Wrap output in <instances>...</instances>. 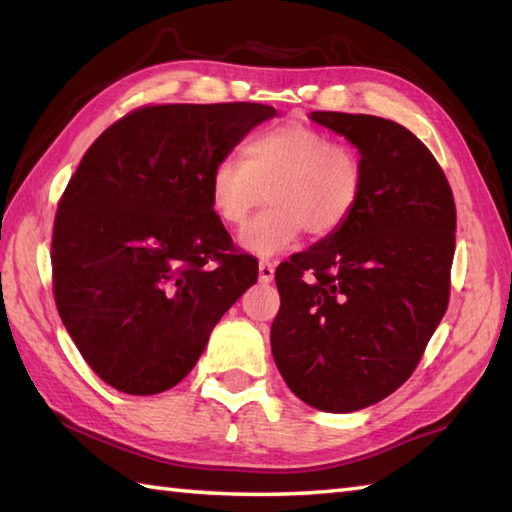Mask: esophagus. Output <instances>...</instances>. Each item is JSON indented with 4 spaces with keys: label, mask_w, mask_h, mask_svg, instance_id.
<instances>
[{
    "label": "esophagus",
    "mask_w": 512,
    "mask_h": 512,
    "mask_svg": "<svg viewBox=\"0 0 512 512\" xmlns=\"http://www.w3.org/2000/svg\"><path fill=\"white\" fill-rule=\"evenodd\" d=\"M275 277V264L273 262H259V282L268 284Z\"/></svg>",
    "instance_id": "obj_1"
}]
</instances>
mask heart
<instances>
[{
	"mask_svg": "<svg viewBox=\"0 0 512 512\" xmlns=\"http://www.w3.org/2000/svg\"><path fill=\"white\" fill-rule=\"evenodd\" d=\"M362 194L356 150L322 129L286 120L250 136L241 156H224L208 176L210 208L226 226H241L262 199L268 208L241 230L239 246L273 257L306 230L329 237L351 219Z\"/></svg>",
	"mask_w": 512,
	"mask_h": 512,
	"instance_id": "b5f03b06",
	"label": "heart"
}]
</instances>
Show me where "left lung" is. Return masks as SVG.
Masks as SVG:
<instances>
[{"label": "left lung", "mask_w": 512, "mask_h": 512, "mask_svg": "<svg viewBox=\"0 0 512 512\" xmlns=\"http://www.w3.org/2000/svg\"><path fill=\"white\" fill-rule=\"evenodd\" d=\"M358 147L362 194L338 232L277 266L275 365L322 412H356L396 392L448 309L454 257L450 183L432 152L394 120L309 116Z\"/></svg>", "instance_id": "8db88e82"}]
</instances>
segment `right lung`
Instances as JSON below:
<instances>
[{"instance_id":"add662e5","label":"right lung","mask_w":512,"mask_h":512,"mask_svg":"<svg viewBox=\"0 0 512 512\" xmlns=\"http://www.w3.org/2000/svg\"><path fill=\"white\" fill-rule=\"evenodd\" d=\"M275 114L257 102L143 107L82 156L55 215L53 293L82 358L118 392L181 383L257 282L210 208L208 176Z\"/></svg>"}]
</instances>
